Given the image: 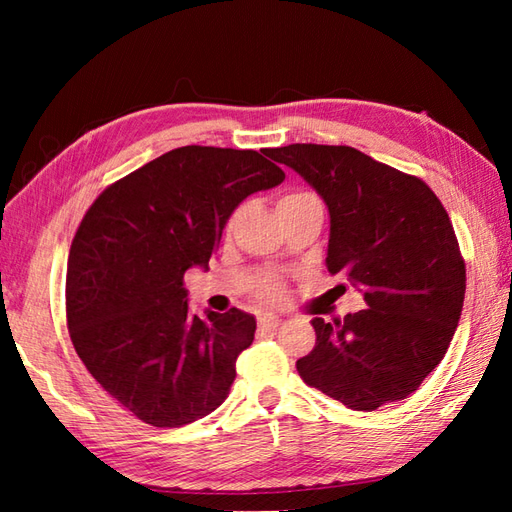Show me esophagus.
Returning a JSON list of instances; mask_svg holds the SVG:
<instances>
[{"label":"esophagus","mask_w":512,"mask_h":512,"mask_svg":"<svg viewBox=\"0 0 512 512\" xmlns=\"http://www.w3.org/2000/svg\"><path fill=\"white\" fill-rule=\"evenodd\" d=\"M279 323H281V319L277 317V314H270V312L259 314V319H257V325H259V328H262V330H275Z\"/></svg>","instance_id":"34e87169"}]
</instances>
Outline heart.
I'll return each mask as SVG.
<instances>
[{
    "label": "heart",
    "mask_w": 512,
    "mask_h": 512,
    "mask_svg": "<svg viewBox=\"0 0 512 512\" xmlns=\"http://www.w3.org/2000/svg\"><path fill=\"white\" fill-rule=\"evenodd\" d=\"M308 200H317V198H314L310 191H290L286 195H281L279 202H277V209L284 211V209H290V206H297V204H303V202H308ZM235 217H237V213L231 215V220H228L226 228H231L235 224ZM286 292H288L286 290V281L281 279V277H275V275L259 279L257 284H255V288H253V295L259 301H266V303H277L281 299H286Z\"/></svg>",
    "instance_id": "obj_1"
}]
</instances>
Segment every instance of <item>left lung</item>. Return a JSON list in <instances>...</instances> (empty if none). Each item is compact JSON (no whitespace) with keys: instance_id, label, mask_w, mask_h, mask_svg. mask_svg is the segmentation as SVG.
Listing matches in <instances>:
<instances>
[{"instance_id":"left-lung-1","label":"left lung","mask_w":512,"mask_h":512,"mask_svg":"<svg viewBox=\"0 0 512 512\" xmlns=\"http://www.w3.org/2000/svg\"><path fill=\"white\" fill-rule=\"evenodd\" d=\"M330 211L325 264L367 303L332 323L312 319L314 350L297 361L310 387L356 411L405 400L449 350L466 268L449 213L420 178L345 145L268 149Z\"/></svg>"}]
</instances>
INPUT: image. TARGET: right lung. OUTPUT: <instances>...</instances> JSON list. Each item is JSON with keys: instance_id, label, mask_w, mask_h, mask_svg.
<instances>
[{"instance_id": "right-lung-1", "label": "right lung", "mask_w": 512, "mask_h": 512, "mask_svg": "<svg viewBox=\"0 0 512 512\" xmlns=\"http://www.w3.org/2000/svg\"><path fill=\"white\" fill-rule=\"evenodd\" d=\"M264 156L171 149L110 184L76 228L65 275L72 345L96 383L151 427L220 407L255 339L253 314H193L182 279L209 266L239 202L284 182Z\"/></svg>"}]
</instances>
